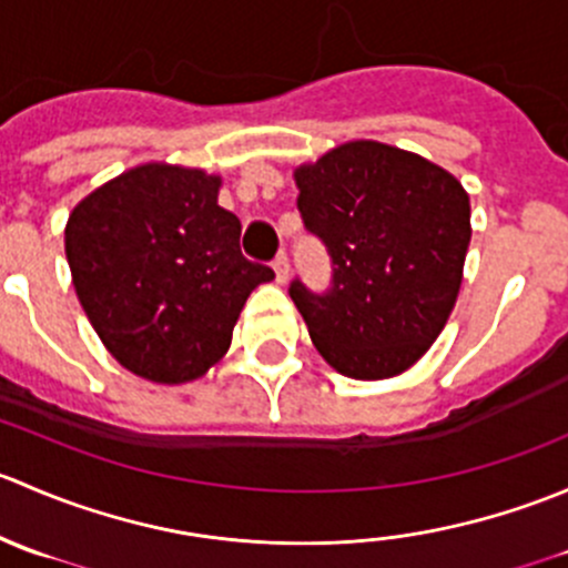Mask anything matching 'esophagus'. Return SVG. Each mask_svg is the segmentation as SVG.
I'll return each instance as SVG.
<instances>
[{
  "label": "esophagus",
  "mask_w": 568,
  "mask_h": 568,
  "mask_svg": "<svg viewBox=\"0 0 568 568\" xmlns=\"http://www.w3.org/2000/svg\"><path fill=\"white\" fill-rule=\"evenodd\" d=\"M274 274H277V283H288V274H291V263H288V255L285 252H280L277 257H274Z\"/></svg>",
  "instance_id": "esophagus-1"
}]
</instances>
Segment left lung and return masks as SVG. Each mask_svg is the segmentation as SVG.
<instances>
[{
	"instance_id": "left-lung-1",
	"label": "left lung",
	"mask_w": 568,
	"mask_h": 568,
	"mask_svg": "<svg viewBox=\"0 0 568 568\" xmlns=\"http://www.w3.org/2000/svg\"><path fill=\"white\" fill-rule=\"evenodd\" d=\"M302 222L332 257V285L288 288L318 354L352 379H390L428 352L462 288L469 197L448 170L374 140L294 170Z\"/></svg>"
}]
</instances>
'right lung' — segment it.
Instances as JSON below:
<instances>
[{
  "mask_svg": "<svg viewBox=\"0 0 568 568\" xmlns=\"http://www.w3.org/2000/svg\"><path fill=\"white\" fill-rule=\"evenodd\" d=\"M220 178L140 164L71 211L73 288L106 352L159 385L203 376L231 348L252 291L274 272L242 255V222L216 203Z\"/></svg>",
  "mask_w": 568,
  "mask_h": 568,
  "instance_id": "add662e5",
  "label": "right lung"
}]
</instances>
